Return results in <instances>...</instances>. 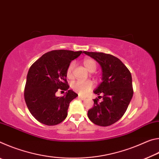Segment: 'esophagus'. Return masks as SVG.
<instances>
[{
	"label": "esophagus",
	"instance_id": "1",
	"mask_svg": "<svg viewBox=\"0 0 159 159\" xmlns=\"http://www.w3.org/2000/svg\"><path fill=\"white\" fill-rule=\"evenodd\" d=\"M79 98H80V99H81L82 100H84V99H85V97H83V96H81V95H79Z\"/></svg>",
	"mask_w": 159,
	"mask_h": 159
}]
</instances>
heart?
I'll return each mask as SVG.
<instances>
[{
	"label": "heart",
	"mask_w": 159,
	"mask_h": 159,
	"mask_svg": "<svg viewBox=\"0 0 159 159\" xmlns=\"http://www.w3.org/2000/svg\"><path fill=\"white\" fill-rule=\"evenodd\" d=\"M84 66L87 68L88 71H94L97 68L96 61L92 59H85L83 61ZM74 66V63L71 62L69 64L66 71L67 77L70 78L71 76L72 70ZM94 86V83L91 80H78L72 84V87L74 89L79 93L80 95H85L88 92L92 90Z\"/></svg>",
	"instance_id": "obj_1"
}]
</instances>
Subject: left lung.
Returning a JSON list of instances; mask_svg holds the SVG:
<instances>
[{
  "instance_id": "1",
  "label": "left lung",
  "mask_w": 159,
  "mask_h": 159,
  "mask_svg": "<svg viewBox=\"0 0 159 159\" xmlns=\"http://www.w3.org/2000/svg\"><path fill=\"white\" fill-rule=\"evenodd\" d=\"M100 64L102 82L94 90L98 99H94V106L88 110V116L95 124L109 126L118 121L125 114L133 95L130 71L119 59L109 54L83 51Z\"/></svg>"
}]
</instances>
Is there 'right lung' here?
<instances>
[{
    "label": "right lung",
    "instance_id": "right-lung-1",
    "mask_svg": "<svg viewBox=\"0 0 159 159\" xmlns=\"http://www.w3.org/2000/svg\"><path fill=\"white\" fill-rule=\"evenodd\" d=\"M82 51L52 50L44 54L31 66L26 76L25 99L29 111L36 119L47 125H57L67 116L69 106L78 96L68 90L66 71L70 63ZM67 90L62 97L55 93Z\"/></svg>",
    "mask_w": 159,
    "mask_h": 159
}]
</instances>
